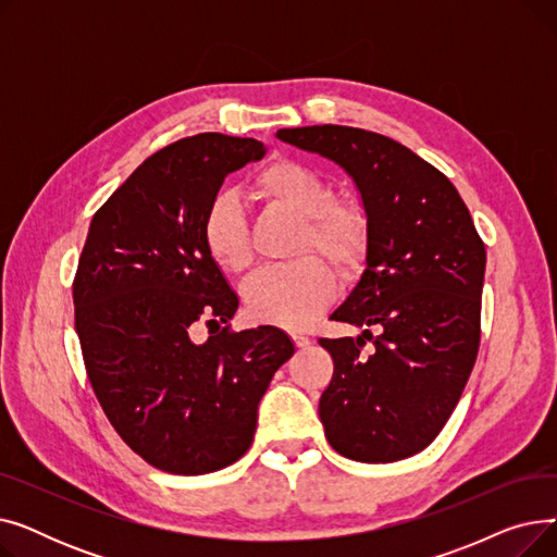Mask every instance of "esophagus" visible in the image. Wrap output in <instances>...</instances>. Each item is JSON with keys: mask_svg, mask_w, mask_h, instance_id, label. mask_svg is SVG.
Listing matches in <instances>:
<instances>
[{"mask_svg": "<svg viewBox=\"0 0 557 557\" xmlns=\"http://www.w3.org/2000/svg\"><path fill=\"white\" fill-rule=\"evenodd\" d=\"M294 343H296V347L307 349V347L311 345V338H309V336H305V334H296V336H294Z\"/></svg>", "mask_w": 557, "mask_h": 557, "instance_id": "obj_1", "label": "esophagus"}]
</instances>
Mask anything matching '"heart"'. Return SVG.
Wrapping results in <instances>:
<instances>
[{
	"label": "heart",
	"mask_w": 557,
	"mask_h": 557,
	"mask_svg": "<svg viewBox=\"0 0 557 557\" xmlns=\"http://www.w3.org/2000/svg\"><path fill=\"white\" fill-rule=\"evenodd\" d=\"M250 194L269 208L300 216L290 257L284 267L263 271L244 286L250 318L267 325L305 327L334 296V273L349 275L361 269L372 239V219L363 200L332 196L323 173L298 160H273L261 166ZM202 244L210 259L227 273L252 267V246L242 205L232 196H216L202 216Z\"/></svg>",
	"instance_id": "1"
}]
</instances>
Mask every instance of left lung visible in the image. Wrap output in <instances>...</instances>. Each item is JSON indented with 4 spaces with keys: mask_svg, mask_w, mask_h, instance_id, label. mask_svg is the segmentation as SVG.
Listing matches in <instances>:
<instances>
[{
    "mask_svg": "<svg viewBox=\"0 0 557 557\" xmlns=\"http://www.w3.org/2000/svg\"><path fill=\"white\" fill-rule=\"evenodd\" d=\"M277 137L341 164L372 219L366 271L332 313L361 336L318 341L334 359L318 404L327 441L361 462L413 456L447 424L479 355L483 239L447 175L386 135L325 124Z\"/></svg>",
    "mask_w": 557,
    "mask_h": 557,
    "instance_id": "1",
    "label": "left lung"
}]
</instances>
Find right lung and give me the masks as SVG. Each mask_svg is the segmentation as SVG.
<instances>
[{"label":"right lung","mask_w":557,"mask_h":557,"mask_svg":"<svg viewBox=\"0 0 557 557\" xmlns=\"http://www.w3.org/2000/svg\"><path fill=\"white\" fill-rule=\"evenodd\" d=\"M263 153L257 139L221 133L164 146L97 210L78 259L74 325L87 379L122 441L169 474L239 460L259 399L294 357L277 327L230 330L239 298L202 244L225 175ZM198 324L211 334L202 344Z\"/></svg>","instance_id":"1"}]
</instances>
